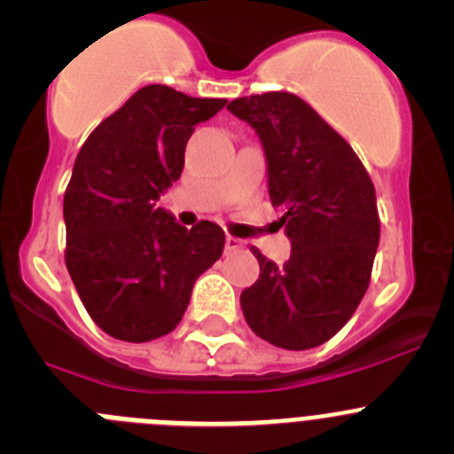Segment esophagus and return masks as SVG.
I'll use <instances>...</instances> for the list:
<instances>
[{"label": "esophagus", "mask_w": 454, "mask_h": 454, "mask_svg": "<svg viewBox=\"0 0 454 454\" xmlns=\"http://www.w3.org/2000/svg\"><path fill=\"white\" fill-rule=\"evenodd\" d=\"M241 247H244V241H241V239H237V237H232V235L226 237V253L239 251Z\"/></svg>", "instance_id": "34e87169"}]
</instances>
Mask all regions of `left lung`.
Masks as SVG:
<instances>
[{"instance_id":"8db88e82","label":"left lung","mask_w":454,"mask_h":454,"mask_svg":"<svg viewBox=\"0 0 454 454\" xmlns=\"http://www.w3.org/2000/svg\"><path fill=\"white\" fill-rule=\"evenodd\" d=\"M257 131L269 163V194L282 207L291 257L260 262L241 291L248 327L282 349H311L336 336L370 286L380 237L376 192L365 165L320 114L289 91L228 105Z\"/></svg>"}]
</instances>
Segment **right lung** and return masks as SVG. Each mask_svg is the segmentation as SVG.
<instances>
[{
  "label": "right lung",
  "mask_w": 454,
  "mask_h": 454,
  "mask_svg": "<svg viewBox=\"0 0 454 454\" xmlns=\"http://www.w3.org/2000/svg\"><path fill=\"white\" fill-rule=\"evenodd\" d=\"M223 105L147 84L80 147L65 192V262L87 313L112 338L147 342L172 332L197 278L222 257L217 223L188 231L156 201L179 181L194 125Z\"/></svg>",
  "instance_id": "right-lung-1"
}]
</instances>
